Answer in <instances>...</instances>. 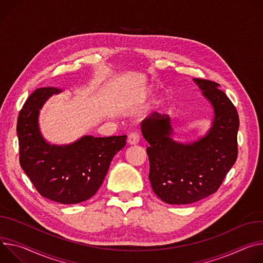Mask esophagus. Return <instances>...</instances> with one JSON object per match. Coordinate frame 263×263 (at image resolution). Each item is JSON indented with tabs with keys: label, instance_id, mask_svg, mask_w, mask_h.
I'll return each instance as SVG.
<instances>
[{
	"label": "esophagus",
	"instance_id": "34e87169",
	"mask_svg": "<svg viewBox=\"0 0 263 263\" xmlns=\"http://www.w3.org/2000/svg\"><path fill=\"white\" fill-rule=\"evenodd\" d=\"M139 141H140V136H139V134L137 132H133V133H130L128 135V138H127L128 144L136 145V144L139 143Z\"/></svg>",
	"mask_w": 263,
	"mask_h": 263
}]
</instances>
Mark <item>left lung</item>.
<instances>
[{
	"label": "left lung",
	"instance_id": "1",
	"mask_svg": "<svg viewBox=\"0 0 263 263\" xmlns=\"http://www.w3.org/2000/svg\"><path fill=\"white\" fill-rule=\"evenodd\" d=\"M193 81L213 106L209 132L197 141L180 143L171 136L168 115L153 112L141 123L149 159V181L154 192L170 205H188L205 198L220 187L237 159L239 117L219 84L194 78Z\"/></svg>",
	"mask_w": 263,
	"mask_h": 263
}]
</instances>
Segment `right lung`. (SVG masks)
I'll return each instance as SVG.
<instances>
[{
  "mask_svg": "<svg viewBox=\"0 0 263 263\" xmlns=\"http://www.w3.org/2000/svg\"><path fill=\"white\" fill-rule=\"evenodd\" d=\"M56 87H41L28 97L17 118L20 164L39 193L70 205L91 198L99 189L115 155L126 144V135L83 136L74 143L52 145L41 134L40 109Z\"/></svg>",
  "mask_w": 263,
  "mask_h": 263,
  "instance_id": "add662e5",
  "label": "right lung"
}]
</instances>
